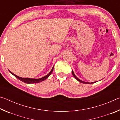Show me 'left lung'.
<instances>
[{"instance_id":"left-lung-1","label":"left lung","mask_w":120,"mask_h":120,"mask_svg":"<svg viewBox=\"0 0 120 120\" xmlns=\"http://www.w3.org/2000/svg\"><path fill=\"white\" fill-rule=\"evenodd\" d=\"M72 74L73 76H74V77L75 78V79H77V80L78 81V82H81V83H83V84H93V83H95V82H90V83H89V82H83V81L80 80L79 79H78V78H77V77L76 76H75V75L74 74V71H73V70H72Z\"/></svg>"}]
</instances>
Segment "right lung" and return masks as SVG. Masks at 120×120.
Segmentation results:
<instances>
[{
  "label": "right lung",
  "instance_id": "obj_1",
  "mask_svg": "<svg viewBox=\"0 0 120 120\" xmlns=\"http://www.w3.org/2000/svg\"><path fill=\"white\" fill-rule=\"evenodd\" d=\"M53 68H54V66L52 68V70H51L50 72L49 73V74H48L46 76H44L43 77H42V78H39V79H32V78H21V77H19V76H16V75L14 74L13 72H11V71H9V72L11 73V74L12 75H13L14 76L16 77V78H17L18 79H19V80H21L22 82H24L25 83H27V84H33V83H38V82H42V81H43L44 80H45L47 79L49 77L50 75L52 74V72L53 71Z\"/></svg>",
  "mask_w": 120,
  "mask_h": 120
}]
</instances>
